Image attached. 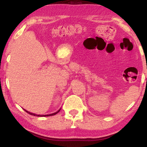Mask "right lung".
I'll return each mask as SVG.
<instances>
[{
  "label": "right lung",
  "mask_w": 147,
  "mask_h": 147,
  "mask_svg": "<svg viewBox=\"0 0 147 147\" xmlns=\"http://www.w3.org/2000/svg\"><path fill=\"white\" fill-rule=\"evenodd\" d=\"M25 110V109H24ZM60 110L61 109H59V110L58 111H57V112H56V113H52V114H50V115H36V114H34V113H30V112H28V111H26L27 113H29L30 115H34V116H38V117H40V116H41V117H42V116H44V117H45V116H52V115H56L57 113H58L60 111Z\"/></svg>",
  "instance_id": "obj_1"
}]
</instances>
